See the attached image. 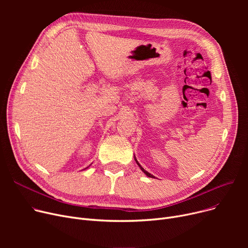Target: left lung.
Masks as SVG:
<instances>
[{"label":"left lung","instance_id":"left-lung-1","mask_svg":"<svg viewBox=\"0 0 248 248\" xmlns=\"http://www.w3.org/2000/svg\"><path fill=\"white\" fill-rule=\"evenodd\" d=\"M135 161H136V163H137V165H138V166H139V168H140V170H141V171H142V172H144V173H145V174H146V175H147V176H148V177H150V178H155V176H154V175H152V174H150V173H149V172H148V171H146V170H145V169H144V168H142V167H141V166H140V163H139V162H138V160H137V159H136V157H135Z\"/></svg>","mask_w":248,"mask_h":248}]
</instances>
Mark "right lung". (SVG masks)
I'll use <instances>...</instances> for the list:
<instances>
[{"label": "right lung", "mask_w": 248, "mask_h": 248, "mask_svg": "<svg viewBox=\"0 0 248 248\" xmlns=\"http://www.w3.org/2000/svg\"><path fill=\"white\" fill-rule=\"evenodd\" d=\"M87 168H88V167H87ZM87 168H85V169H87Z\"/></svg>", "instance_id": "1"}]
</instances>
